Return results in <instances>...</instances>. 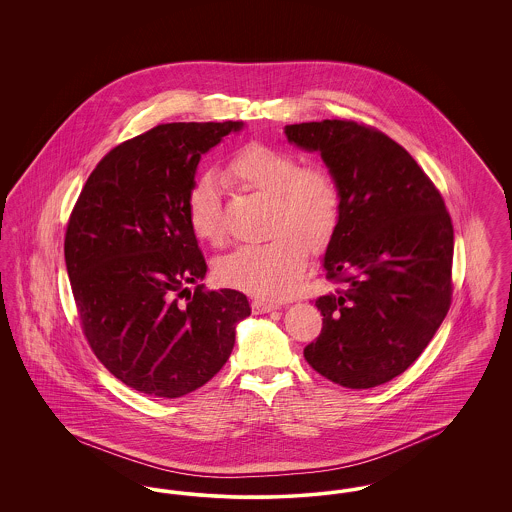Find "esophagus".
<instances>
[{"label":"esophagus","instance_id":"34e87169","mask_svg":"<svg viewBox=\"0 0 512 512\" xmlns=\"http://www.w3.org/2000/svg\"><path fill=\"white\" fill-rule=\"evenodd\" d=\"M276 307H278L276 303H270V301H265V299H255V301H251V309H253L255 315L270 313V311H274Z\"/></svg>","mask_w":512,"mask_h":512}]
</instances>
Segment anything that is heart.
<instances>
[{
    "instance_id": "1",
    "label": "heart",
    "mask_w": 512,
    "mask_h": 512,
    "mask_svg": "<svg viewBox=\"0 0 512 512\" xmlns=\"http://www.w3.org/2000/svg\"><path fill=\"white\" fill-rule=\"evenodd\" d=\"M226 176L245 190L270 197L267 232L272 236L220 259L217 278L228 288L263 299L290 297L305 280L309 245L326 247L340 226L343 195L336 174L322 165H303L290 149L251 142L232 155ZM186 215L199 240L224 242L215 176L203 174L192 184Z\"/></svg>"
}]
</instances>
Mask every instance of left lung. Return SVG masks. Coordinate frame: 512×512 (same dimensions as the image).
I'll use <instances>...</instances> for the list:
<instances>
[{"label": "left lung", "instance_id": "1", "mask_svg": "<svg viewBox=\"0 0 512 512\" xmlns=\"http://www.w3.org/2000/svg\"><path fill=\"white\" fill-rule=\"evenodd\" d=\"M295 146L320 151L343 195L324 255L336 292L315 301L322 330L303 355L351 390L405 372L438 332L453 295V224L411 153L363 122L286 126Z\"/></svg>", "mask_w": 512, "mask_h": 512}]
</instances>
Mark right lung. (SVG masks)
<instances>
[{
  "label": "right lung",
  "instance_id": "right-lung-1",
  "mask_svg": "<svg viewBox=\"0 0 512 512\" xmlns=\"http://www.w3.org/2000/svg\"><path fill=\"white\" fill-rule=\"evenodd\" d=\"M244 122H169L113 147L65 232L76 315L99 363L153 397H182L228 361L244 293L184 288L207 272L186 215L205 151Z\"/></svg>",
  "mask_w": 512,
  "mask_h": 512
}]
</instances>
